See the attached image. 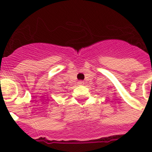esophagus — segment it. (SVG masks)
<instances>
[{
  "label": "esophagus",
  "mask_w": 152,
  "mask_h": 152,
  "mask_svg": "<svg viewBox=\"0 0 152 152\" xmlns=\"http://www.w3.org/2000/svg\"><path fill=\"white\" fill-rule=\"evenodd\" d=\"M83 84H84L83 81H78V85H83Z\"/></svg>",
  "instance_id": "obj_1"
}]
</instances>
